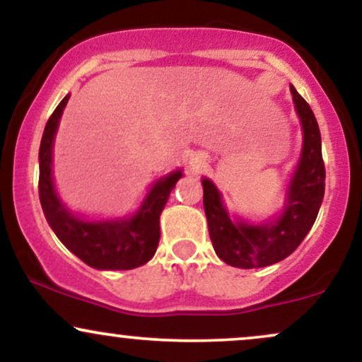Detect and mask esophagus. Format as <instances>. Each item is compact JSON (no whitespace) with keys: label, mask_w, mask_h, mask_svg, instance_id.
<instances>
[{"label":"esophagus","mask_w":362,"mask_h":362,"mask_svg":"<svg viewBox=\"0 0 362 362\" xmlns=\"http://www.w3.org/2000/svg\"><path fill=\"white\" fill-rule=\"evenodd\" d=\"M190 165H192L194 170H201L202 167H206V158L202 155H194L192 160H190Z\"/></svg>","instance_id":"esophagus-1"}]
</instances>
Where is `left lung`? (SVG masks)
Segmentation results:
<instances>
[{
	"instance_id": "obj_1",
	"label": "left lung",
	"mask_w": 362,
	"mask_h": 362,
	"mask_svg": "<svg viewBox=\"0 0 362 362\" xmlns=\"http://www.w3.org/2000/svg\"><path fill=\"white\" fill-rule=\"evenodd\" d=\"M291 93L303 126V149L300 163L288 187V201L279 218L264 224H250L243 219L231 221L219 190L207 178L202 180L211 242L219 259L233 267H267L286 259L308 235L322 206L325 165L318 122L313 110L293 85Z\"/></svg>"
}]
</instances>
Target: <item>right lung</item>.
Wrapping results in <instances>:
<instances>
[{"label":"right lung","mask_w":362,"mask_h":362,"mask_svg":"<svg viewBox=\"0 0 362 362\" xmlns=\"http://www.w3.org/2000/svg\"><path fill=\"white\" fill-rule=\"evenodd\" d=\"M69 95L62 98L45 124L39 149V197L49 226L62 245L90 267L100 271H129L155 255L160 242V214L170 192L182 177L180 170L160 178L143 206L127 219L85 221L71 214L57 197L52 182V143Z\"/></svg>","instance_id":"add662e5"}]
</instances>
